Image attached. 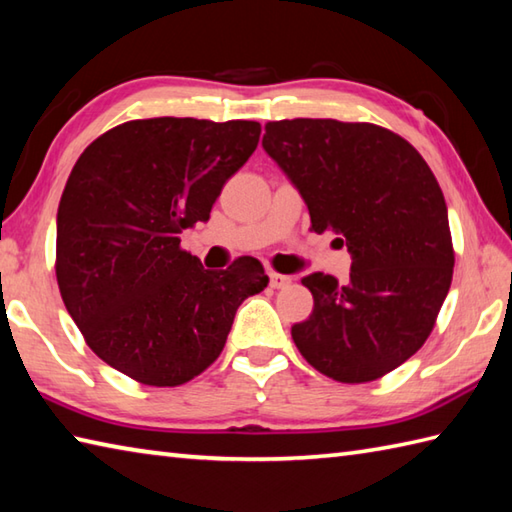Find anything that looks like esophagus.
<instances>
[{"label":"esophagus","instance_id":"1","mask_svg":"<svg viewBox=\"0 0 512 512\" xmlns=\"http://www.w3.org/2000/svg\"><path fill=\"white\" fill-rule=\"evenodd\" d=\"M270 279V288H286L290 284V277L288 275H279V273H268Z\"/></svg>","mask_w":512,"mask_h":512}]
</instances>
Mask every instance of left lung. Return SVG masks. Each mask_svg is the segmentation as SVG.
I'll use <instances>...</instances> for the list:
<instances>
[{
    "label": "left lung",
    "instance_id": "obj_1",
    "mask_svg": "<svg viewBox=\"0 0 512 512\" xmlns=\"http://www.w3.org/2000/svg\"><path fill=\"white\" fill-rule=\"evenodd\" d=\"M308 206L315 233L342 235L353 266L339 284H302L315 308L290 335L306 362L344 384L384 377L413 357L435 326L455 253L444 193L404 137L337 119L268 122L262 142Z\"/></svg>",
    "mask_w": 512,
    "mask_h": 512
}]
</instances>
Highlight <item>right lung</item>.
I'll return each mask as SVG.
<instances>
[{
  "mask_svg": "<svg viewBox=\"0 0 512 512\" xmlns=\"http://www.w3.org/2000/svg\"><path fill=\"white\" fill-rule=\"evenodd\" d=\"M259 133L246 119H135L97 137L70 170L57 210L59 293L90 350L139 384L204 373L239 304L268 286L253 257L217 273L179 248Z\"/></svg>",
  "mask_w": 512,
  "mask_h": 512,
  "instance_id": "right-lung-1",
  "label": "right lung"
}]
</instances>
